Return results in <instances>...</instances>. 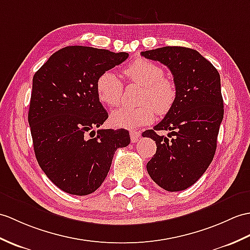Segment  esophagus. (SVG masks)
Wrapping results in <instances>:
<instances>
[{
    "instance_id": "obj_1",
    "label": "esophagus",
    "mask_w": 250,
    "mask_h": 250,
    "mask_svg": "<svg viewBox=\"0 0 250 250\" xmlns=\"http://www.w3.org/2000/svg\"><path fill=\"white\" fill-rule=\"evenodd\" d=\"M141 133L137 132V131H130V137H131V142L132 143H135L137 142L139 138H141Z\"/></svg>"
}]
</instances>
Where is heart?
Masks as SVG:
<instances>
[{
  "label": "heart",
  "instance_id": "1",
  "mask_svg": "<svg viewBox=\"0 0 250 250\" xmlns=\"http://www.w3.org/2000/svg\"><path fill=\"white\" fill-rule=\"evenodd\" d=\"M127 82L143 86L139 96L141 105L123 107L112 112L109 121L118 129H134L151 124L155 111L165 115L175 105L178 90L173 81L164 77L163 68L145 59L131 62L124 69ZM99 101L107 106H117L124 94V84L112 71L102 72L96 82Z\"/></svg>",
  "mask_w": 250,
  "mask_h": 250
}]
</instances>
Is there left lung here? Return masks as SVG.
<instances>
[{"instance_id":"obj_1","label":"left lung","mask_w":250,"mask_h":250,"mask_svg":"<svg viewBox=\"0 0 250 250\" xmlns=\"http://www.w3.org/2000/svg\"><path fill=\"white\" fill-rule=\"evenodd\" d=\"M142 56L169 68L178 90L164 119L143 133L156 144L147 171L165 190L187 189L204 175L215 154L224 118L219 73L199 52L184 46H163L142 52ZM159 130H169L171 138L159 136Z\"/></svg>"}]
</instances>
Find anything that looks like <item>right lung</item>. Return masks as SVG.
I'll return each mask as SVG.
<instances>
[{"instance_id": "1", "label": "right lung", "mask_w": 250, "mask_h": 250, "mask_svg": "<svg viewBox=\"0 0 250 250\" xmlns=\"http://www.w3.org/2000/svg\"><path fill=\"white\" fill-rule=\"evenodd\" d=\"M129 54L70 45L55 52L34 74L28 124L39 166L68 194L84 196L100 188L118 148L130 144L129 131L94 130L107 112L96 82Z\"/></svg>"}]
</instances>
